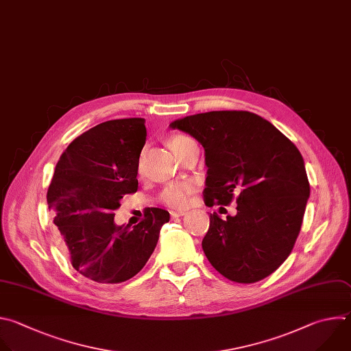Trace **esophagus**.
I'll list each match as a JSON object with an SVG mask.
<instances>
[{"label": "esophagus", "mask_w": 351, "mask_h": 351, "mask_svg": "<svg viewBox=\"0 0 351 351\" xmlns=\"http://www.w3.org/2000/svg\"><path fill=\"white\" fill-rule=\"evenodd\" d=\"M170 216H171L173 219H177V217L185 216V212H181V210H171V212H170Z\"/></svg>", "instance_id": "34e87169"}]
</instances>
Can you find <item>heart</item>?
<instances>
[{
	"instance_id": "heart-1",
	"label": "heart",
	"mask_w": 351,
	"mask_h": 351,
	"mask_svg": "<svg viewBox=\"0 0 351 351\" xmlns=\"http://www.w3.org/2000/svg\"><path fill=\"white\" fill-rule=\"evenodd\" d=\"M186 136L182 135H176L170 139V148L171 151L176 149L178 145H181L182 143H185ZM195 192V185L191 182H177V184H170L165 188V191L162 192V200L165 203H167L169 206L173 207H184L188 204L192 193Z\"/></svg>"
}]
</instances>
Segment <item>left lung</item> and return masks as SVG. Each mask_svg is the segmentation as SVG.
Listing matches in <instances>:
<instances>
[{
  "mask_svg": "<svg viewBox=\"0 0 351 351\" xmlns=\"http://www.w3.org/2000/svg\"><path fill=\"white\" fill-rule=\"evenodd\" d=\"M170 128L204 149L206 206H227L237 196L235 216L210 215L202 241L210 264L239 284L272 274L295 246L310 196L299 149L268 120L242 110L192 114Z\"/></svg>",
  "mask_w": 351,
  "mask_h": 351,
  "instance_id": "1",
  "label": "left lung"
}]
</instances>
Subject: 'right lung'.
Masks as SVG:
<instances>
[{"instance_id":"1","label":"right lung","mask_w":351,"mask_h":351,"mask_svg":"<svg viewBox=\"0 0 351 351\" xmlns=\"http://www.w3.org/2000/svg\"><path fill=\"white\" fill-rule=\"evenodd\" d=\"M145 120L117 119L77 136L60 155L48 188L55 232L76 271L99 284L136 275L154 253L167 210L151 207L135 226H116L113 210L138 188Z\"/></svg>"}]
</instances>
